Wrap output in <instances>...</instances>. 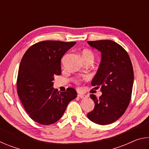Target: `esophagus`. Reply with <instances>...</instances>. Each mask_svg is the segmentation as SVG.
Wrapping results in <instances>:
<instances>
[{
	"instance_id": "1",
	"label": "esophagus",
	"mask_w": 149,
	"mask_h": 149,
	"mask_svg": "<svg viewBox=\"0 0 149 149\" xmlns=\"http://www.w3.org/2000/svg\"><path fill=\"white\" fill-rule=\"evenodd\" d=\"M77 97L81 98V99H85V98H87V96L86 95L81 94V93H79V94L77 95Z\"/></svg>"
}]
</instances>
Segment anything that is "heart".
I'll use <instances>...</instances> for the list:
<instances>
[{
	"label": "heart",
	"instance_id": "obj_1",
	"mask_svg": "<svg viewBox=\"0 0 149 149\" xmlns=\"http://www.w3.org/2000/svg\"><path fill=\"white\" fill-rule=\"evenodd\" d=\"M82 57L84 59L85 58H94V56H93V54L91 51L88 50H85L82 53Z\"/></svg>",
	"mask_w": 149,
	"mask_h": 149
}]
</instances>
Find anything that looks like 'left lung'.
<instances>
[{
	"mask_svg": "<svg viewBox=\"0 0 149 149\" xmlns=\"http://www.w3.org/2000/svg\"><path fill=\"white\" fill-rule=\"evenodd\" d=\"M87 43L101 52L91 85L102 92L99 98L90 95L95 108L87 118L97 124H110L124 114L130 104L134 80L132 64L127 52L114 41L100 40Z\"/></svg>",
	"mask_w": 149,
	"mask_h": 149,
	"instance_id": "obj_1",
	"label": "left lung"
}]
</instances>
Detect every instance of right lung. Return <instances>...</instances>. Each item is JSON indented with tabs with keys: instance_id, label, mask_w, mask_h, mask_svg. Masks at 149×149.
<instances>
[{
	"instance_id": "right-lung-1",
	"label": "right lung",
	"mask_w": 149,
	"mask_h": 149,
	"mask_svg": "<svg viewBox=\"0 0 149 149\" xmlns=\"http://www.w3.org/2000/svg\"><path fill=\"white\" fill-rule=\"evenodd\" d=\"M75 42L45 41L27 49L20 62L17 94L35 122L50 125L59 120L68 103L77 97L74 88L60 92L53 88L54 75L61 74V58Z\"/></svg>"
}]
</instances>
